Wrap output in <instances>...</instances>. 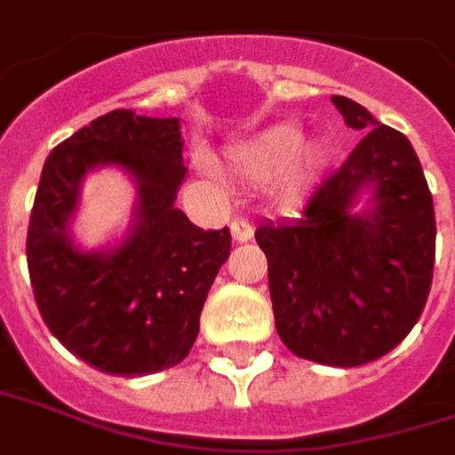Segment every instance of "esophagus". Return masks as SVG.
I'll use <instances>...</instances> for the list:
<instances>
[{
    "label": "esophagus",
    "mask_w": 455,
    "mask_h": 455,
    "mask_svg": "<svg viewBox=\"0 0 455 455\" xmlns=\"http://www.w3.org/2000/svg\"><path fill=\"white\" fill-rule=\"evenodd\" d=\"M230 230H233L235 243H247V240H252V233H255V228H252L250 220H245V218H237V220H233Z\"/></svg>",
    "instance_id": "34e87169"
}]
</instances>
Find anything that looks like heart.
<instances>
[{"mask_svg": "<svg viewBox=\"0 0 455 455\" xmlns=\"http://www.w3.org/2000/svg\"><path fill=\"white\" fill-rule=\"evenodd\" d=\"M329 158L331 148L327 140L305 143V131L294 124L265 128L228 150V161L235 173L258 183L284 173L287 188H297L312 180L327 165Z\"/></svg>", "mask_w": 455, "mask_h": 455, "instance_id": "b5f03b06", "label": "heart"}]
</instances>
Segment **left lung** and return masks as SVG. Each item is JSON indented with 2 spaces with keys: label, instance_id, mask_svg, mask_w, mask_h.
<instances>
[{
  "label": "left lung",
  "instance_id": "8db88e82",
  "mask_svg": "<svg viewBox=\"0 0 455 455\" xmlns=\"http://www.w3.org/2000/svg\"><path fill=\"white\" fill-rule=\"evenodd\" d=\"M344 124L366 131L299 218L262 222L275 327L284 347L327 366L389 354L424 312L436 258V215L409 138L347 96ZM364 189L372 205L353 210Z\"/></svg>",
  "mask_w": 455,
  "mask_h": 455
}]
</instances>
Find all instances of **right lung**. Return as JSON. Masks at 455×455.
I'll list each match as a JSON object with an SVG mask.
<instances>
[{
    "mask_svg": "<svg viewBox=\"0 0 455 455\" xmlns=\"http://www.w3.org/2000/svg\"><path fill=\"white\" fill-rule=\"evenodd\" d=\"M101 164L134 178L137 210L121 246L84 253L68 225L83 178ZM186 173L180 118L128 108L99 116L44 163L27 233L31 290L56 339L103 374L171 369L196 341L230 230L205 233L175 208Z\"/></svg>",
    "mask_w": 455,
    "mask_h": 455,
    "instance_id": "add662e5",
    "label": "right lung"
}]
</instances>
